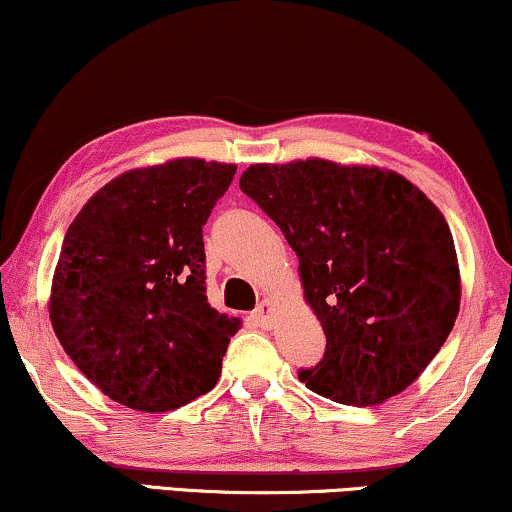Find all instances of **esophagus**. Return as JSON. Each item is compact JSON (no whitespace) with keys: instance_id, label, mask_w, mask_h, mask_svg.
Masks as SVG:
<instances>
[{"instance_id":"34e87169","label":"esophagus","mask_w":512,"mask_h":512,"mask_svg":"<svg viewBox=\"0 0 512 512\" xmlns=\"http://www.w3.org/2000/svg\"><path fill=\"white\" fill-rule=\"evenodd\" d=\"M251 320H254L258 327H263V330H268V327L273 325V315H270V304H268V301H261V304H258L256 311L251 313Z\"/></svg>"}]
</instances>
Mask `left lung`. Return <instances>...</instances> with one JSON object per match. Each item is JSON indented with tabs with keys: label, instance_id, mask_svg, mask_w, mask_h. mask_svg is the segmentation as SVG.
Masks as SVG:
<instances>
[{
	"label": "left lung",
	"instance_id": "8db88e82",
	"mask_svg": "<svg viewBox=\"0 0 512 512\" xmlns=\"http://www.w3.org/2000/svg\"><path fill=\"white\" fill-rule=\"evenodd\" d=\"M299 256L323 361L315 394L375 406L420 377L453 330L460 270L449 223L394 170L325 159L256 163L239 178Z\"/></svg>",
	"mask_w": 512,
	"mask_h": 512
}]
</instances>
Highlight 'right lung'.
<instances>
[{
    "mask_svg": "<svg viewBox=\"0 0 512 512\" xmlns=\"http://www.w3.org/2000/svg\"><path fill=\"white\" fill-rule=\"evenodd\" d=\"M235 170L204 159L128 170L63 237L52 327L82 375L121 406L166 413L216 387L242 320L208 304L201 227Z\"/></svg>",
    "mask_w": 512,
    "mask_h": 512,
    "instance_id": "1",
    "label": "right lung"
}]
</instances>
